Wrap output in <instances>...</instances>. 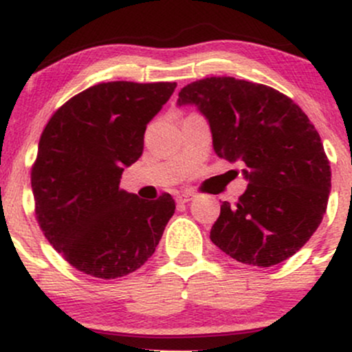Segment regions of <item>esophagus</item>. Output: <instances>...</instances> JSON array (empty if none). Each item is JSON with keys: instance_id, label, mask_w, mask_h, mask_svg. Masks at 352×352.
Masks as SVG:
<instances>
[{"instance_id": "obj_1", "label": "esophagus", "mask_w": 352, "mask_h": 352, "mask_svg": "<svg viewBox=\"0 0 352 352\" xmlns=\"http://www.w3.org/2000/svg\"><path fill=\"white\" fill-rule=\"evenodd\" d=\"M192 199H193L192 192H182L179 193V197H177V201H180V204H188Z\"/></svg>"}]
</instances>
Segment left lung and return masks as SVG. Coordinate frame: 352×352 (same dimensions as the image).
<instances>
[{
	"instance_id": "left-lung-1",
	"label": "left lung",
	"mask_w": 352,
	"mask_h": 352,
	"mask_svg": "<svg viewBox=\"0 0 352 352\" xmlns=\"http://www.w3.org/2000/svg\"><path fill=\"white\" fill-rule=\"evenodd\" d=\"M208 120L220 159L243 165L235 205L223 201L210 240L233 260L273 266L316 232L328 207L331 167L321 137L288 96L263 84L207 78L179 92Z\"/></svg>"
}]
</instances>
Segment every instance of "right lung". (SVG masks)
<instances>
[{
    "label": "right lung",
    "instance_id": "add662e5",
    "mask_svg": "<svg viewBox=\"0 0 352 352\" xmlns=\"http://www.w3.org/2000/svg\"><path fill=\"white\" fill-rule=\"evenodd\" d=\"M177 82H100L52 114L31 168L36 220L79 272L116 280L155 252L175 212L170 193L142 200L119 188L144 151L147 124Z\"/></svg>",
    "mask_w": 352,
    "mask_h": 352
}]
</instances>
